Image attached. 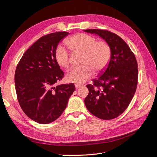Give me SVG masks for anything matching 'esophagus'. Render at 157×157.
I'll return each mask as SVG.
<instances>
[{
  "instance_id": "obj_1",
  "label": "esophagus",
  "mask_w": 157,
  "mask_h": 157,
  "mask_svg": "<svg viewBox=\"0 0 157 157\" xmlns=\"http://www.w3.org/2000/svg\"><path fill=\"white\" fill-rule=\"evenodd\" d=\"M82 86V85H81V84H75V88H77V89H78V88H80Z\"/></svg>"
}]
</instances>
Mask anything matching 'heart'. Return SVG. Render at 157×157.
<instances>
[{
	"mask_svg": "<svg viewBox=\"0 0 157 157\" xmlns=\"http://www.w3.org/2000/svg\"><path fill=\"white\" fill-rule=\"evenodd\" d=\"M69 49L82 54L80 67H73L65 75L69 82L81 84L92 77L94 71L99 73L106 68L111 56V47L105 40H97L96 38L85 33H78L66 40ZM56 63L62 68L69 67L71 57L64 47L59 46L55 53Z\"/></svg>",
	"mask_w": 157,
	"mask_h": 157,
	"instance_id": "heart-1",
	"label": "heart"
}]
</instances>
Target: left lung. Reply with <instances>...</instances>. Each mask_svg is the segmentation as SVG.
Returning a JSON list of instances; mask_svg holds the SVG:
<instances>
[{
    "mask_svg": "<svg viewBox=\"0 0 157 157\" xmlns=\"http://www.w3.org/2000/svg\"><path fill=\"white\" fill-rule=\"evenodd\" d=\"M108 42L111 49L110 61L105 71L89 90L84 103L92 115L103 120L117 118L124 112L134 97L137 84L138 69L136 57L125 41L111 31L86 29Z\"/></svg>",
    "mask_w": 157,
    "mask_h": 157,
    "instance_id": "8db88e82",
    "label": "left lung"
}]
</instances>
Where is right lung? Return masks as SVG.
<instances>
[{
  "label": "right lung",
  "mask_w": 157,
  "mask_h": 157,
  "mask_svg": "<svg viewBox=\"0 0 157 157\" xmlns=\"http://www.w3.org/2000/svg\"><path fill=\"white\" fill-rule=\"evenodd\" d=\"M67 32H56L36 40L23 55L15 72L19 103L25 115L39 124H49L63 113L75 90L73 83L57 82L64 73L55 59L59 42Z\"/></svg>",
  "instance_id": "right-lung-1"
}]
</instances>
